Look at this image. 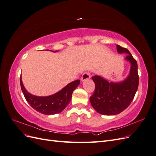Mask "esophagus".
<instances>
[{
    "label": "esophagus",
    "mask_w": 156,
    "mask_h": 156,
    "mask_svg": "<svg viewBox=\"0 0 156 156\" xmlns=\"http://www.w3.org/2000/svg\"><path fill=\"white\" fill-rule=\"evenodd\" d=\"M90 78V73L89 72H85V73H84L83 75H82L81 81H85V80L89 79Z\"/></svg>",
    "instance_id": "esophagus-1"
}]
</instances>
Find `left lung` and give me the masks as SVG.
<instances>
[{
  "instance_id": "1",
  "label": "left lung",
  "mask_w": 156,
  "mask_h": 156,
  "mask_svg": "<svg viewBox=\"0 0 156 156\" xmlns=\"http://www.w3.org/2000/svg\"><path fill=\"white\" fill-rule=\"evenodd\" d=\"M116 49L119 53L128 54L126 57L131 63L128 77L121 83H109L98 75L92 77L95 90L90 101L94 109L103 115H115L124 111L133 101L139 86L136 60L126 48L117 45Z\"/></svg>"
}]
</instances>
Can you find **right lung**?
I'll return each mask as SVG.
<instances>
[{"mask_svg":"<svg viewBox=\"0 0 156 156\" xmlns=\"http://www.w3.org/2000/svg\"><path fill=\"white\" fill-rule=\"evenodd\" d=\"M79 83V80H75L53 95L40 97L32 95L26 90L23 86L21 76L20 77L21 88L27 101L34 109L47 115H55L62 112L69 104L72 93Z\"/></svg>","mask_w":156,"mask_h":156,"instance_id":"1","label":"right lung"}]
</instances>
